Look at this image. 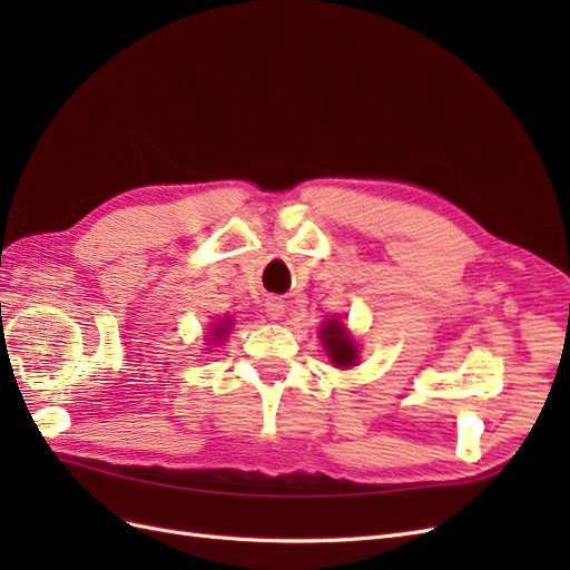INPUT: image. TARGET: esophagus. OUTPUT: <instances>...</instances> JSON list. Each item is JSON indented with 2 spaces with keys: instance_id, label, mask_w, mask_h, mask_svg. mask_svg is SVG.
Instances as JSON below:
<instances>
[{
  "instance_id": "34e87169",
  "label": "esophagus",
  "mask_w": 570,
  "mask_h": 570,
  "mask_svg": "<svg viewBox=\"0 0 570 570\" xmlns=\"http://www.w3.org/2000/svg\"><path fill=\"white\" fill-rule=\"evenodd\" d=\"M266 312H268L271 318H281L283 312H285V302L278 299V297H271V299L266 302Z\"/></svg>"
}]
</instances>
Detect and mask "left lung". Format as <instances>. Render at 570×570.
I'll list each match as a JSON object with an SVG mask.
<instances>
[{
    "label": "left lung",
    "instance_id": "8db88e82",
    "mask_svg": "<svg viewBox=\"0 0 570 570\" xmlns=\"http://www.w3.org/2000/svg\"><path fill=\"white\" fill-rule=\"evenodd\" d=\"M321 340L325 344L327 354H331L333 364H337L340 368L344 366H352L356 361V350H354V342L350 340L347 331H344V325L337 321L327 323L323 331H321Z\"/></svg>",
    "mask_w": 570,
    "mask_h": 570
}]
</instances>
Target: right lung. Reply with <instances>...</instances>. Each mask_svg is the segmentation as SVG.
I'll return each instance as SVG.
<instances>
[{"mask_svg":"<svg viewBox=\"0 0 570 570\" xmlns=\"http://www.w3.org/2000/svg\"><path fill=\"white\" fill-rule=\"evenodd\" d=\"M216 335H226V327H220V331H216Z\"/></svg>","mask_w":570,"mask_h":570,"instance_id":"right-lung-1","label":"right lung"}]
</instances>
